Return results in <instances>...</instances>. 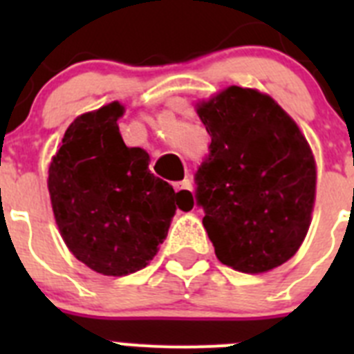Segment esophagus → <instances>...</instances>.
I'll return each mask as SVG.
<instances>
[{"instance_id": "esophagus-1", "label": "esophagus", "mask_w": 354, "mask_h": 354, "mask_svg": "<svg viewBox=\"0 0 354 354\" xmlns=\"http://www.w3.org/2000/svg\"><path fill=\"white\" fill-rule=\"evenodd\" d=\"M175 192L180 193L183 204H187V202L192 200V195H193V183L189 179H184L183 183L175 184Z\"/></svg>"}]
</instances>
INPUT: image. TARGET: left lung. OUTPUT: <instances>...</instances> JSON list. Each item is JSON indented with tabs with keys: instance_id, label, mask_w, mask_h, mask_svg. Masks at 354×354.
<instances>
[{
	"instance_id": "left-lung-1",
	"label": "left lung",
	"mask_w": 354,
	"mask_h": 354,
	"mask_svg": "<svg viewBox=\"0 0 354 354\" xmlns=\"http://www.w3.org/2000/svg\"><path fill=\"white\" fill-rule=\"evenodd\" d=\"M195 109L211 134L196 200L216 257L241 273H268L298 252L310 227V145L286 109L255 88L227 86Z\"/></svg>"
}]
</instances>
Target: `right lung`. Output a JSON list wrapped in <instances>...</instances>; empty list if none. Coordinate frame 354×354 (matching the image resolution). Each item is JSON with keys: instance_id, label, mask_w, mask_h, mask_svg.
Listing matches in <instances>:
<instances>
[{"instance_id": "obj_1", "label": "right lung", "mask_w": 354, "mask_h": 354, "mask_svg": "<svg viewBox=\"0 0 354 354\" xmlns=\"http://www.w3.org/2000/svg\"><path fill=\"white\" fill-rule=\"evenodd\" d=\"M118 101L74 118L53 156L48 189L60 236L77 261L106 277L143 270L167 239L180 193L127 147Z\"/></svg>"}]
</instances>
